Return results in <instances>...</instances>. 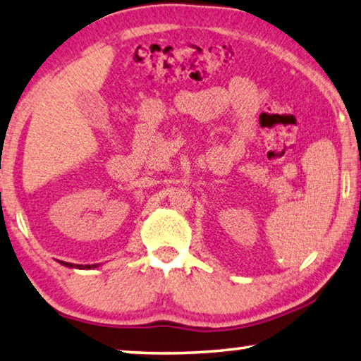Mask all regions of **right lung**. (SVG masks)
Wrapping results in <instances>:
<instances>
[{"label": "right lung", "mask_w": 361, "mask_h": 361, "mask_svg": "<svg viewBox=\"0 0 361 361\" xmlns=\"http://www.w3.org/2000/svg\"><path fill=\"white\" fill-rule=\"evenodd\" d=\"M63 266H66V267H71V269H90V267H99V264H85V266H82V264H73V262H61Z\"/></svg>", "instance_id": "right-lung-1"}]
</instances>
